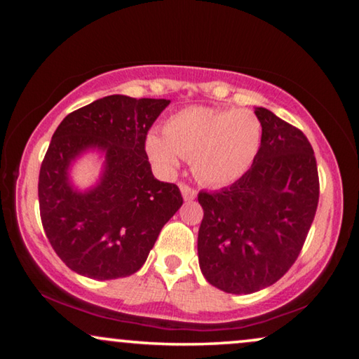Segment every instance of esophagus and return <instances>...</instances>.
Wrapping results in <instances>:
<instances>
[{
	"mask_svg": "<svg viewBox=\"0 0 359 359\" xmlns=\"http://www.w3.org/2000/svg\"><path fill=\"white\" fill-rule=\"evenodd\" d=\"M180 193H182V196H184L185 201H193V199L196 198V190L185 184L180 185Z\"/></svg>",
	"mask_w": 359,
	"mask_h": 359,
	"instance_id": "1",
	"label": "esophagus"
}]
</instances>
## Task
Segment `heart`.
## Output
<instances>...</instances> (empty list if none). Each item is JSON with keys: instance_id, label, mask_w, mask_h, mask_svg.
Masks as SVG:
<instances>
[{"instance_id": "1", "label": "heart", "mask_w": 359, "mask_h": 359, "mask_svg": "<svg viewBox=\"0 0 359 359\" xmlns=\"http://www.w3.org/2000/svg\"><path fill=\"white\" fill-rule=\"evenodd\" d=\"M261 139L263 123L250 109L187 107L168 118L163 133H149L145 150L165 175L177 171L184 156L199 180L222 187L252 168Z\"/></svg>"}]
</instances>
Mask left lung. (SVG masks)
Instances as JSON below:
<instances>
[{
    "instance_id": "obj_1",
    "label": "left lung",
    "mask_w": 359,
    "mask_h": 359,
    "mask_svg": "<svg viewBox=\"0 0 359 359\" xmlns=\"http://www.w3.org/2000/svg\"><path fill=\"white\" fill-rule=\"evenodd\" d=\"M263 139L252 168L220 191L198 194V233L205 280L233 294H250L285 276L299 255L318 205V171L301 130L255 107Z\"/></svg>"
}]
</instances>
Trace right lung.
Wrapping results in <instances>:
<instances>
[{"label":"right lung","mask_w":359,"mask_h":359,"mask_svg":"<svg viewBox=\"0 0 359 359\" xmlns=\"http://www.w3.org/2000/svg\"><path fill=\"white\" fill-rule=\"evenodd\" d=\"M169 102L111 95L66 115L53 133L39 172V210L71 271L95 280L135 274L180 209L177 185L155 179L145 154L147 131ZM90 151L102 155V174L81 191L70 169Z\"/></svg>","instance_id":"1"}]
</instances>
